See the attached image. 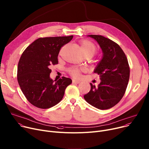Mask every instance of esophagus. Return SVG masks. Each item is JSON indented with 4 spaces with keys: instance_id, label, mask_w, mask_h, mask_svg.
Returning a JSON list of instances; mask_svg holds the SVG:
<instances>
[{
    "instance_id": "1",
    "label": "esophagus",
    "mask_w": 149,
    "mask_h": 149,
    "mask_svg": "<svg viewBox=\"0 0 149 149\" xmlns=\"http://www.w3.org/2000/svg\"><path fill=\"white\" fill-rule=\"evenodd\" d=\"M72 82H73V84H79L80 82H81V81H77V80H74V79L73 80Z\"/></svg>"
}]
</instances>
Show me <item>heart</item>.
I'll use <instances>...</instances> for the list:
<instances>
[{
	"mask_svg": "<svg viewBox=\"0 0 149 149\" xmlns=\"http://www.w3.org/2000/svg\"><path fill=\"white\" fill-rule=\"evenodd\" d=\"M81 48L84 55L86 56L92 57L97 52V48L96 45L89 40H83L81 42ZM70 74L76 78L81 77V70L77 68H72L68 70Z\"/></svg>",
	"mask_w": 149,
	"mask_h": 149,
	"instance_id": "obj_1",
	"label": "heart"
}]
</instances>
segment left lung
Listing matches in <instances>:
<instances>
[{"label":"left lung","mask_w":149,"mask_h":149,"mask_svg":"<svg viewBox=\"0 0 149 149\" xmlns=\"http://www.w3.org/2000/svg\"><path fill=\"white\" fill-rule=\"evenodd\" d=\"M95 39L102 51V57L94 70L100 77L98 87L92 84L84 95L93 106L106 110L117 104L122 98L130 79V66L127 56L119 45L101 35H88Z\"/></svg>","instance_id":"1"}]
</instances>
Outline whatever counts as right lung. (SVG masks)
I'll use <instances>...</instances> for the list:
<instances>
[{"label":"right lung","mask_w":149,"mask_h":149,"mask_svg":"<svg viewBox=\"0 0 149 149\" xmlns=\"http://www.w3.org/2000/svg\"><path fill=\"white\" fill-rule=\"evenodd\" d=\"M73 36L40 38L31 43L22 54L18 64L17 80L22 93L30 103L40 109H49L63 99L72 79L50 78L52 65L58 63L61 48ZM56 82H55L54 81Z\"/></svg>","instance_id":"right-lung-1"}]
</instances>
